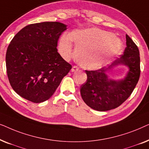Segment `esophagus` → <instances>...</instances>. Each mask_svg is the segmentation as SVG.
I'll return each instance as SVG.
<instances>
[{
  "instance_id": "1",
  "label": "esophagus",
  "mask_w": 149,
  "mask_h": 149,
  "mask_svg": "<svg viewBox=\"0 0 149 149\" xmlns=\"http://www.w3.org/2000/svg\"><path fill=\"white\" fill-rule=\"evenodd\" d=\"M79 70V68L76 66H72V69H71V72H77V71Z\"/></svg>"
}]
</instances>
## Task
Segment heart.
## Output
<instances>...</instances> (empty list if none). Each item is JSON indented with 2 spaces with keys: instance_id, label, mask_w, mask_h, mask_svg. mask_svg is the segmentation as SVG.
Here are the masks:
<instances>
[{
  "instance_id": "1",
  "label": "heart",
  "mask_w": 149,
  "mask_h": 149,
  "mask_svg": "<svg viewBox=\"0 0 149 149\" xmlns=\"http://www.w3.org/2000/svg\"><path fill=\"white\" fill-rule=\"evenodd\" d=\"M72 42L76 49V59L81 66L93 70L101 67L122 47L121 40L111 32L96 28L74 30L67 35L62 34L58 42V50L65 60L74 55Z\"/></svg>"
}]
</instances>
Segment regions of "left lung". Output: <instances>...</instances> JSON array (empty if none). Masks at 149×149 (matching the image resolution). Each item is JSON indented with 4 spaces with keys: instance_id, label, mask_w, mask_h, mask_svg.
I'll return each mask as SVG.
<instances>
[{
    "instance_id": "1",
    "label": "left lung",
    "mask_w": 149,
    "mask_h": 149,
    "mask_svg": "<svg viewBox=\"0 0 149 149\" xmlns=\"http://www.w3.org/2000/svg\"><path fill=\"white\" fill-rule=\"evenodd\" d=\"M140 61L138 47L126 34L123 55L100 70H85L87 79L80 90L85 103L98 111H109L121 105L130 97L139 80ZM119 65L127 67L128 72L123 79H114L109 72Z\"/></svg>"
}]
</instances>
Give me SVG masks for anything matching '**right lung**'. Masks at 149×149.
<instances>
[{
  "mask_svg": "<svg viewBox=\"0 0 149 149\" xmlns=\"http://www.w3.org/2000/svg\"><path fill=\"white\" fill-rule=\"evenodd\" d=\"M67 25L44 22L26 26L10 42L6 67L12 88L34 103L49 99L72 66L57 49L58 38Z\"/></svg>",
  "mask_w": 149,
  "mask_h": 149,
  "instance_id": "1",
  "label": "right lung"
}]
</instances>
